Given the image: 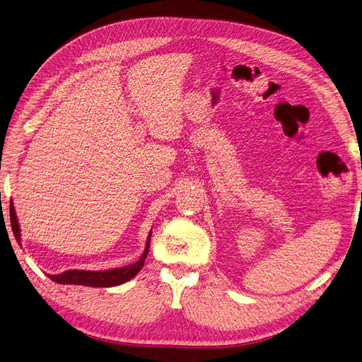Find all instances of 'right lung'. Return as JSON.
Returning a JSON list of instances; mask_svg holds the SVG:
<instances>
[{"mask_svg":"<svg viewBox=\"0 0 362 362\" xmlns=\"http://www.w3.org/2000/svg\"><path fill=\"white\" fill-rule=\"evenodd\" d=\"M10 222H11V230L13 234L17 240V243L22 245L21 242V228H19V222H17L16 211L13 202L10 204ZM150 238H151V231L148 233V238L146 242V249L141 255V257L135 264L122 267V268H115V269H106V271H81V269H69L57 275H48V277L59 283V284H78V286H88V287H113L124 284L134 279L136 274L140 272V269L144 265V261L147 257L148 249H150Z\"/></svg>","mask_w":362,"mask_h":362,"instance_id":"right-lung-1","label":"right lung"}]
</instances>
